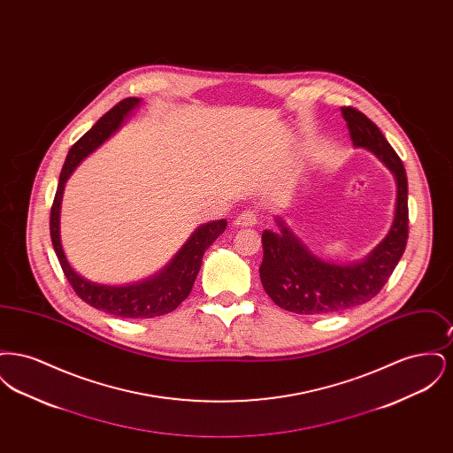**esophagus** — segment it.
I'll list each match as a JSON object with an SVG mask.
<instances>
[{
  "instance_id": "obj_1",
  "label": "esophagus",
  "mask_w": 453,
  "mask_h": 453,
  "mask_svg": "<svg viewBox=\"0 0 453 453\" xmlns=\"http://www.w3.org/2000/svg\"><path fill=\"white\" fill-rule=\"evenodd\" d=\"M258 222V217L255 211H242L234 220L236 227H253Z\"/></svg>"
}]
</instances>
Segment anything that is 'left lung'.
<instances>
[{
    "label": "left lung",
    "instance_id": "8db88e82",
    "mask_svg": "<svg viewBox=\"0 0 453 453\" xmlns=\"http://www.w3.org/2000/svg\"><path fill=\"white\" fill-rule=\"evenodd\" d=\"M342 113L353 146L373 152L395 176L394 222L365 259L349 265L312 255L280 217V231H263V288L279 307L296 314H333L373 299L388 283L408 242V178L401 157L365 113L351 107H342Z\"/></svg>",
    "mask_w": 453,
    "mask_h": 453
}]
</instances>
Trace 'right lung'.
<instances>
[{
  "label": "right lung",
  "mask_w": 453,
  "mask_h": 453,
  "mask_svg": "<svg viewBox=\"0 0 453 453\" xmlns=\"http://www.w3.org/2000/svg\"><path fill=\"white\" fill-rule=\"evenodd\" d=\"M139 104L141 100L134 96L119 102L69 150L63 172L59 176L58 192L52 202L49 226H50L52 246L61 263L65 279L83 301L89 303L91 307L104 311L111 316L129 318V319H150V318L172 312L188 297V294L192 292L195 279L198 275L203 253L209 250V246L216 241L219 234L224 233L227 226L224 219L200 226L190 239L183 244V248L174 255L170 265H166L159 273L152 275L151 279L130 283V285H120V287L95 283L76 273L65 258L61 236H59V212H61V200H63L67 178L89 152L95 151L100 144H104L108 137L122 126L130 110L139 107Z\"/></svg>",
  "instance_id": "obj_1"
}]
</instances>
